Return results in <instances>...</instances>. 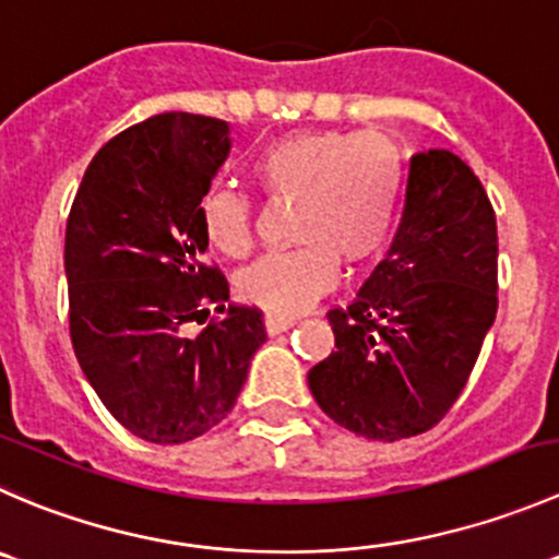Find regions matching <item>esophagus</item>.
I'll return each instance as SVG.
<instances>
[{
	"label": "esophagus",
	"instance_id": "1",
	"mask_svg": "<svg viewBox=\"0 0 559 559\" xmlns=\"http://www.w3.org/2000/svg\"><path fill=\"white\" fill-rule=\"evenodd\" d=\"M296 323V318H290V314H266V331L269 334H282V331H287L290 325Z\"/></svg>",
	"mask_w": 559,
	"mask_h": 559
}]
</instances>
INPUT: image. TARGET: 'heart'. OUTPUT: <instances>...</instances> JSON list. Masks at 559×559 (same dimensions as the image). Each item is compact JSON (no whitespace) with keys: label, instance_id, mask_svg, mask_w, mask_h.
<instances>
[{"label":"heart","instance_id":"obj_1","mask_svg":"<svg viewBox=\"0 0 559 559\" xmlns=\"http://www.w3.org/2000/svg\"><path fill=\"white\" fill-rule=\"evenodd\" d=\"M252 179L274 198H296V241L287 252H266L239 274L247 301L272 314H296L340 274V255L358 263L385 245L402 198V159L374 132H290L258 152ZM201 230L228 258L245 255L252 209L241 192L212 187L201 198Z\"/></svg>","mask_w":559,"mask_h":559}]
</instances>
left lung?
<instances>
[{
    "instance_id": "obj_1",
    "label": "left lung",
    "mask_w": 559,
    "mask_h": 559,
    "mask_svg": "<svg viewBox=\"0 0 559 559\" xmlns=\"http://www.w3.org/2000/svg\"><path fill=\"white\" fill-rule=\"evenodd\" d=\"M497 314V223L449 148L413 154L389 252L345 309L334 350L307 374L320 411L358 438L432 429L465 389Z\"/></svg>"
}]
</instances>
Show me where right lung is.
<instances>
[{"instance_id":"1","label":"right lung","mask_w":559,"mask_h":559,"mask_svg":"<svg viewBox=\"0 0 559 559\" xmlns=\"http://www.w3.org/2000/svg\"><path fill=\"white\" fill-rule=\"evenodd\" d=\"M228 121L159 114L105 143L86 168L64 234L70 336L110 416L146 443H187L236 405L266 342L255 307H228L198 336L228 282L206 266L201 198L228 159Z\"/></svg>"}]
</instances>
